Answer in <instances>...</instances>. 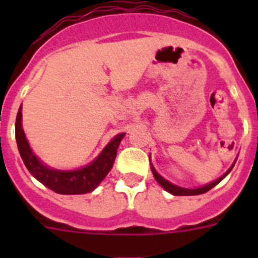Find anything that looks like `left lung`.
<instances>
[{
	"instance_id": "left-lung-1",
	"label": "left lung",
	"mask_w": 258,
	"mask_h": 258,
	"mask_svg": "<svg viewBox=\"0 0 258 258\" xmlns=\"http://www.w3.org/2000/svg\"><path fill=\"white\" fill-rule=\"evenodd\" d=\"M232 166H234V164H232ZM232 166L230 168L229 170H227L226 173H225V174L222 175V177H221V178H218L217 181L212 182V183L206 184V186H203V187H199V188H183V187H179V186H175V184H172L170 182H168L166 179H164L163 177H161V175L154 169V168H151V169H152V173H154L155 179H156V181L159 182V183H160L161 186H163V187L168 191V192L173 194V195H178V197H181V195H199V194L207 192V191H209L211 188H213L216 184L220 183V182L222 181V179L225 178V177H226L230 172H231Z\"/></svg>"
}]
</instances>
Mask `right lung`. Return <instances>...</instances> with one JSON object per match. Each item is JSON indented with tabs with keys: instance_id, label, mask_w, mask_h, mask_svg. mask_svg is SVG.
<instances>
[{
	"instance_id": "add662e5",
	"label": "right lung",
	"mask_w": 258,
	"mask_h": 258,
	"mask_svg": "<svg viewBox=\"0 0 258 258\" xmlns=\"http://www.w3.org/2000/svg\"><path fill=\"white\" fill-rule=\"evenodd\" d=\"M124 136L125 133L117 134L104 147L101 155L88 166L83 169L64 172V170L50 169L41 163L36 155L32 152L22 127V106L18 111L17 122H15V138H17L18 150L27 169L47 188L55 191L56 194H64V195H79V194H86L94 190L112 168L116 154H117V147Z\"/></svg>"
}]
</instances>
